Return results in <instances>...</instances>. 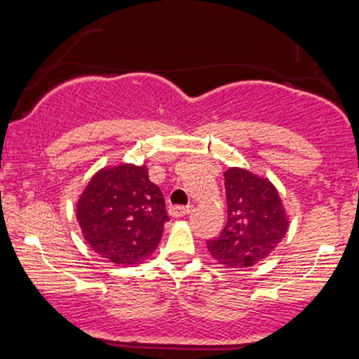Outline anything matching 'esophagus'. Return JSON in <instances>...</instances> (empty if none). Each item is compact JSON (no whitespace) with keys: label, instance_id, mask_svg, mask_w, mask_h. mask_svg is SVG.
Instances as JSON below:
<instances>
[{"label":"esophagus","instance_id":"obj_1","mask_svg":"<svg viewBox=\"0 0 359 359\" xmlns=\"http://www.w3.org/2000/svg\"><path fill=\"white\" fill-rule=\"evenodd\" d=\"M190 210H191V205H171V208H169V215L174 218H180L187 214H190Z\"/></svg>","mask_w":359,"mask_h":359}]
</instances>
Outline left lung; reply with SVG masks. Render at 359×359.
Returning a JSON list of instances; mask_svg holds the SVG:
<instances>
[{
    "mask_svg": "<svg viewBox=\"0 0 359 359\" xmlns=\"http://www.w3.org/2000/svg\"><path fill=\"white\" fill-rule=\"evenodd\" d=\"M228 222L208 248L218 263L241 269L269 257L288 231V218L277 188L247 169L224 172Z\"/></svg>",
    "mask_w": 359,
    "mask_h": 359,
    "instance_id": "1",
    "label": "left lung"
}]
</instances>
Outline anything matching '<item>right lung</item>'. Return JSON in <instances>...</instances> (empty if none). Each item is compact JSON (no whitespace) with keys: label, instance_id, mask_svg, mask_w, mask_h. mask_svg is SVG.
Masks as SVG:
<instances>
[{"label":"right lung","instance_id":"right-lung-1","mask_svg":"<svg viewBox=\"0 0 359 359\" xmlns=\"http://www.w3.org/2000/svg\"><path fill=\"white\" fill-rule=\"evenodd\" d=\"M169 220L147 166L120 165L96 172L77 201L85 241L115 264H137L158 247Z\"/></svg>","mask_w":359,"mask_h":359}]
</instances>
